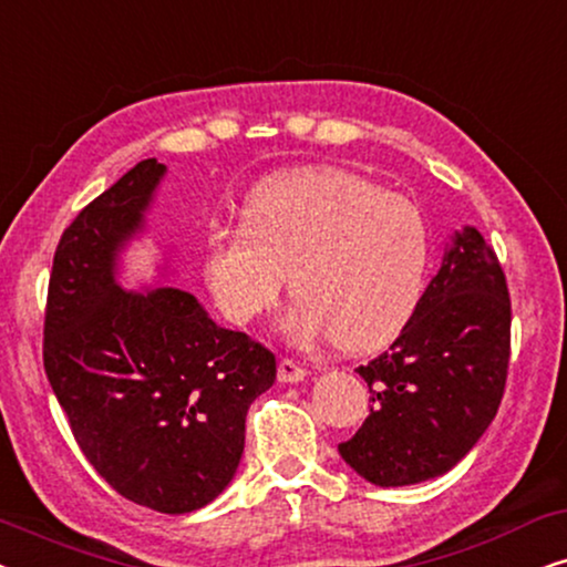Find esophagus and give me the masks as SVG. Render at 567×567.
I'll return each mask as SVG.
<instances>
[{
	"instance_id": "obj_1",
	"label": "esophagus",
	"mask_w": 567,
	"mask_h": 567,
	"mask_svg": "<svg viewBox=\"0 0 567 567\" xmlns=\"http://www.w3.org/2000/svg\"><path fill=\"white\" fill-rule=\"evenodd\" d=\"M307 379V369H301L297 361L291 359H281L278 363V382L281 384H299Z\"/></svg>"
}]
</instances>
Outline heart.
<instances>
[{"mask_svg":"<svg viewBox=\"0 0 567 567\" xmlns=\"http://www.w3.org/2000/svg\"><path fill=\"white\" fill-rule=\"evenodd\" d=\"M433 239L423 208L348 169H307L260 185L245 227L206 237L204 274L231 322H250L297 293L284 332L309 346L330 338L363 353L413 320L425 291Z\"/></svg>","mask_w":567,"mask_h":567,"instance_id":"b5f03b06","label":"heart"}]
</instances>
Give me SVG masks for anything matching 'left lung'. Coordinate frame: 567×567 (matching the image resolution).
<instances>
[{
  "mask_svg": "<svg viewBox=\"0 0 567 567\" xmlns=\"http://www.w3.org/2000/svg\"><path fill=\"white\" fill-rule=\"evenodd\" d=\"M511 355V301L501 262L475 227L446 245L390 351L355 371L371 410L338 446L355 475L402 487L446 475L498 413Z\"/></svg>",
  "mask_w": 567,
  "mask_h": 567,
  "instance_id": "left-lung-1",
  "label": "left lung"
}]
</instances>
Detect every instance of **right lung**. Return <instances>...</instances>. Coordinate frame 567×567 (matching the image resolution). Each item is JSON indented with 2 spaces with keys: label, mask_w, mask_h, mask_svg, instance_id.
Here are the masks:
<instances>
[{
  "label": "right lung",
  "mask_w": 567,
  "mask_h": 567,
  "mask_svg": "<svg viewBox=\"0 0 567 567\" xmlns=\"http://www.w3.org/2000/svg\"><path fill=\"white\" fill-rule=\"evenodd\" d=\"M167 167L142 159L69 224L53 255L43 367L82 454L113 491L190 514L231 483L276 355L175 286L121 284ZM159 278L169 266L162 258Z\"/></svg>",
  "instance_id": "obj_1"
}]
</instances>
